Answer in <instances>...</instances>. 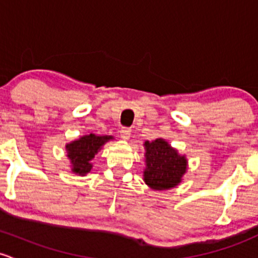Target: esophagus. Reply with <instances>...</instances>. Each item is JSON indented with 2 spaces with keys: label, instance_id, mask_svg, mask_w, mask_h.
<instances>
[{
  "label": "esophagus",
  "instance_id": "34e87169",
  "mask_svg": "<svg viewBox=\"0 0 258 258\" xmlns=\"http://www.w3.org/2000/svg\"><path fill=\"white\" fill-rule=\"evenodd\" d=\"M132 135V130L129 128H121L120 129V138L124 140H128Z\"/></svg>",
  "mask_w": 258,
  "mask_h": 258
}]
</instances>
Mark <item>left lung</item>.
<instances>
[{
    "instance_id": "8db88e82",
    "label": "left lung",
    "mask_w": 258,
    "mask_h": 258,
    "mask_svg": "<svg viewBox=\"0 0 258 258\" xmlns=\"http://www.w3.org/2000/svg\"><path fill=\"white\" fill-rule=\"evenodd\" d=\"M145 169L143 180L151 190L163 191L176 187L187 171L186 155L179 154L163 138L144 143Z\"/></svg>"
}]
</instances>
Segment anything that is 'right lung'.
Segmentation results:
<instances>
[{
    "instance_id": "right-lung-1",
    "label": "right lung",
    "mask_w": 258,
    "mask_h": 258,
    "mask_svg": "<svg viewBox=\"0 0 258 258\" xmlns=\"http://www.w3.org/2000/svg\"><path fill=\"white\" fill-rule=\"evenodd\" d=\"M114 140L111 135L88 134L66 144L67 158L71 164V171L79 176H86L93 169L92 160L98 151L102 150L105 143Z\"/></svg>"
}]
</instances>
